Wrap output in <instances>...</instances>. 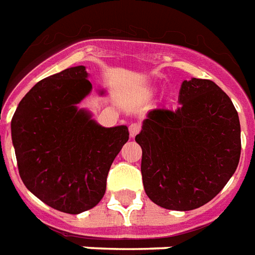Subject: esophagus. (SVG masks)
Masks as SVG:
<instances>
[{
  "mask_svg": "<svg viewBox=\"0 0 255 255\" xmlns=\"http://www.w3.org/2000/svg\"><path fill=\"white\" fill-rule=\"evenodd\" d=\"M140 124H137V123H132L131 126H129V136H131L132 138L134 137V136H136V134L138 133V132H140Z\"/></svg>",
  "mask_w": 255,
  "mask_h": 255,
  "instance_id": "1",
  "label": "esophagus"
}]
</instances>
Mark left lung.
<instances>
[{"label":"left lung","instance_id":"left-lung-1","mask_svg":"<svg viewBox=\"0 0 255 255\" xmlns=\"http://www.w3.org/2000/svg\"><path fill=\"white\" fill-rule=\"evenodd\" d=\"M175 111L152 110L134 137L146 195L157 206L191 211L212 200L239 166L241 127L215 82L183 81Z\"/></svg>","mask_w":255,"mask_h":255}]
</instances>
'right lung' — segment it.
<instances>
[{"mask_svg": "<svg viewBox=\"0 0 255 255\" xmlns=\"http://www.w3.org/2000/svg\"><path fill=\"white\" fill-rule=\"evenodd\" d=\"M88 77L78 65L39 81L11 119L20 179L47 206L70 215L101 202L111 163L129 138L127 126L102 127L78 107L93 90Z\"/></svg>", "mask_w": 255, "mask_h": 255, "instance_id": "add662e5", "label": "right lung"}]
</instances>
